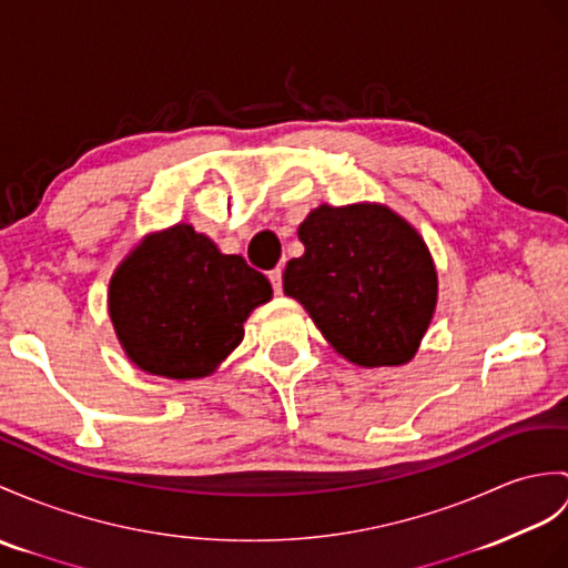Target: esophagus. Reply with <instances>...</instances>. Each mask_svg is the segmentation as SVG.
<instances>
[{
    "mask_svg": "<svg viewBox=\"0 0 568 568\" xmlns=\"http://www.w3.org/2000/svg\"><path fill=\"white\" fill-rule=\"evenodd\" d=\"M268 281H271L275 293L281 295V290H283V271H281V268H273V271L268 273Z\"/></svg>",
    "mask_w": 568,
    "mask_h": 568,
    "instance_id": "esophagus-1",
    "label": "esophagus"
}]
</instances>
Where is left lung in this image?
I'll return each mask as SVG.
<instances>
[{"label": "left lung", "instance_id": "8db88e82", "mask_svg": "<svg viewBox=\"0 0 568 568\" xmlns=\"http://www.w3.org/2000/svg\"><path fill=\"white\" fill-rule=\"evenodd\" d=\"M297 236L305 254L287 261L283 290L332 348L361 367L412 361L438 305V271L414 224L382 203H324Z\"/></svg>", "mask_w": 568, "mask_h": 568}]
</instances>
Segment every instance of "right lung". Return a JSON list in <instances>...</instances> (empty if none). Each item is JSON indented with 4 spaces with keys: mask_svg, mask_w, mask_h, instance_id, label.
I'll return each instance as SVG.
<instances>
[{
    "mask_svg": "<svg viewBox=\"0 0 568 568\" xmlns=\"http://www.w3.org/2000/svg\"><path fill=\"white\" fill-rule=\"evenodd\" d=\"M271 297L266 275L179 222L142 236L118 263L109 316L118 344L142 373L201 379L242 344L248 314Z\"/></svg>",
    "mask_w": 568,
    "mask_h": 568,
    "instance_id": "obj_1",
    "label": "right lung"
}]
</instances>
